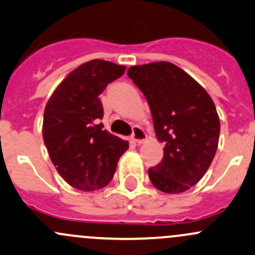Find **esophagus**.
<instances>
[{
  "label": "esophagus",
  "mask_w": 255,
  "mask_h": 255,
  "mask_svg": "<svg viewBox=\"0 0 255 255\" xmlns=\"http://www.w3.org/2000/svg\"><path fill=\"white\" fill-rule=\"evenodd\" d=\"M132 139L135 141L136 144H141L146 140V134L144 132V129L139 126H135L133 127V134H132Z\"/></svg>",
  "instance_id": "1"
}]
</instances>
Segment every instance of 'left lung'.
Instances as JSON below:
<instances>
[{
    "label": "left lung",
    "mask_w": 255,
    "mask_h": 255,
    "mask_svg": "<svg viewBox=\"0 0 255 255\" xmlns=\"http://www.w3.org/2000/svg\"><path fill=\"white\" fill-rule=\"evenodd\" d=\"M128 77L148 101L163 157L148 173L155 188L178 194L202 179L216 154L220 119L206 90L173 63L132 66Z\"/></svg>",
    "instance_id": "obj_1"
}]
</instances>
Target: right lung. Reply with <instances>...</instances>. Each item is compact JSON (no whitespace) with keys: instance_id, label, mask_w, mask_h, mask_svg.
I'll list each match as a JSON object with an SVG mask.
<instances>
[{"instance_id":"right-lung-1","label":"right lung","mask_w":255,"mask_h":255,"mask_svg":"<svg viewBox=\"0 0 255 255\" xmlns=\"http://www.w3.org/2000/svg\"><path fill=\"white\" fill-rule=\"evenodd\" d=\"M125 66L104 60L80 64L60 83L47 101L42 136L61 177L79 191L92 192L110 183L128 141L103 129L99 95L120 78Z\"/></svg>"}]
</instances>
